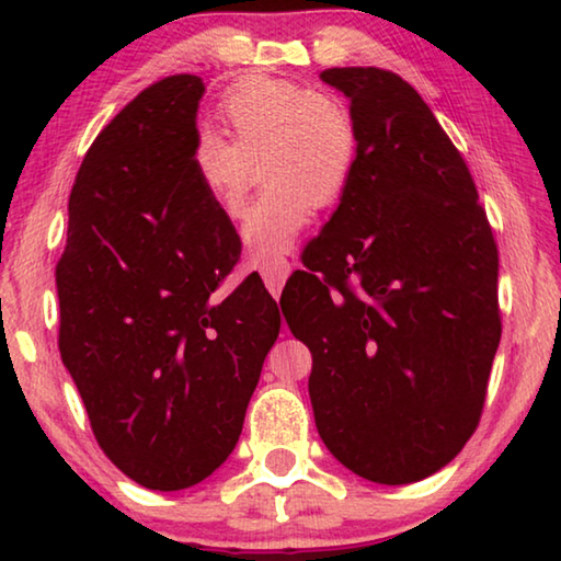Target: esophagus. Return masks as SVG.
Returning <instances> with one entry per match:
<instances>
[{
	"mask_svg": "<svg viewBox=\"0 0 561 561\" xmlns=\"http://www.w3.org/2000/svg\"><path fill=\"white\" fill-rule=\"evenodd\" d=\"M291 272V264L279 257V260H272V262H264L262 264V277H264V284H267V289L272 291V297L277 299L282 289H284V282H287Z\"/></svg>",
	"mask_w": 561,
	"mask_h": 561,
	"instance_id": "obj_1",
	"label": "esophagus"
}]
</instances>
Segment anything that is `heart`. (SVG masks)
I'll return each mask as SVG.
<instances>
[{
	"label": "heart",
	"mask_w": 561,
	"mask_h": 561,
	"mask_svg": "<svg viewBox=\"0 0 561 561\" xmlns=\"http://www.w3.org/2000/svg\"><path fill=\"white\" fill-rule=\"evenodd\" d=\"M220 130L201 128L193 140L197 178L227 217L242 213L257 183L267 185L244 213L242 242L260 260H277L307 227L314 207L334 205L351 183L358 130L336 96L282 79H250L222 101Z\"/></svg>",
	"instance_id": "b5f03b06"
}]
</instances>
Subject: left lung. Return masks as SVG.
Masks as SVG:
<instances>
[{
  "instance_id": "8db88e82",
  "label": "left lung",
  "mask_w": 561,
  "mask_h": 561,
  "mask_svg": "<svg viewBox=\"0 0 561 561\" xmlns=\"http://www.w3.org/2000/svg\"><path fill=\"white\" fill-rule=\"evenodd\" d=\"M319 76L351 101L358 156L279 304L311 351L321 440L360 478L408 485L480 423L502 334L497 244L460 150L411 83L374 66Z\"/></svg>"
}]
</instances>
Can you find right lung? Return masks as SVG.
I'll list each match as a JSON object with an SVG mask.
<instances>
[{"instance_id": "obj_1", "label": "right lung", "mask_w": 561, "mask_h": 561, "mask_svg": "<svg viewBox=\"0 0 561 561\" xmlns=\"http://www.w3.org/2000/svg\"><path fill=\"white\" fill-rule=\"evenodd\" d=\"M203 91L201 76H168L99 133L56 264L59 351L91 431L123 474L160 492L227 460L282 324L257 279L217 294L240 237L193 165Z\"/></svg>"}]
</instances>
